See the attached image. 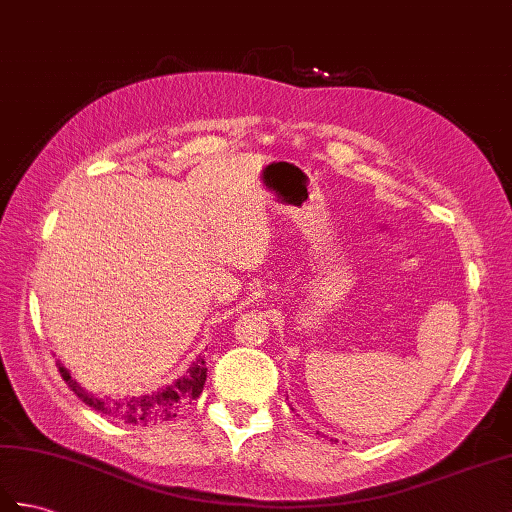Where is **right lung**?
Instances as JSON below:
<instances>
[{
    "label": "right lung",
    "instance_id": "1",
    "mask_svg": "<svg viewBox=\"0 0 512 512\" xmlns=\"http://www.w3.org/2000/svg\"><path fill=\"white\" fill-rule=\"evenodd\" d=\"M58 371L62 380L69 384V389L76 393L80 400L91 406L97 413H104L108 417L121 419L132 426H147L154 421H169L176 417L180 410L191 404L195 397H199L206 382V360L199 356L193 360L189 371L182 378L162 386L158 391L145 393V395H128V397H99L93 395L71 378L67 367L58 363Z\"/></svg>",
    "mask_w": 512,
    "mask_h": 512
}]
</instances>
